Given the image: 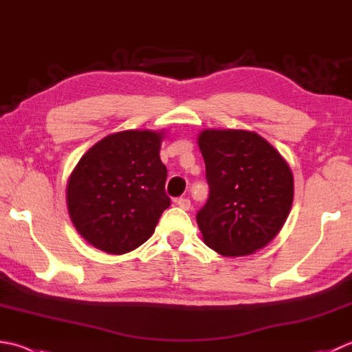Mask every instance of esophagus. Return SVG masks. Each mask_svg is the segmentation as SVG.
<instances>
[{
	"instance_id": "obj_1",
	"label": "esophagus",
	"mask_w": 352,
	"mask_h": 352,
	"mask_svg": "<svg viewBox=\"0 0 352 352\" xmlns=\"http://www.w3.org/2000/svg\"><path fill=\"white\" fill-rule=\"evenodd\" d=\"M177 206L183 210H189L190 209V199L189 198H177Z\"/></svg>"
}]
</instances>
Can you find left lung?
Returning <instances> with one entry per match:
<instances>
[{"label":"left lung","instance_id":"obj_1","mask_svg":"<svg viewBox=\"0 0 352 352\" xmlns=\"http://www.w3.org/2000/svg\"><path fill=\"white\" fill-rule=\"evenodd\" d=\"M209 199L198 212L203 241L223 256L252 254L272 243L290 215L294 178L279 151L245 129H203Z\"/></svg>","mask_w":352,"mask_h":352}]
</instances>
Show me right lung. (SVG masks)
Instances as JSON below:
<instances>
[{
    "mask_svg": "<svg viewBox=\"0 0 352 352\" xmlns=\"http://www.w3.org/2000/svg\"><path fill=\"white\" fill-rule=\"evenodd\" d=\"M166 131L109 134L80 157L67 182V209L88 244L109 254L135 250L153 235L170 199L160 160Z\"/></svg>",
    "mask_w": 352,
    "mask_h": 352,
    "instance_id": "obj_1",
    "label": "right lung"
}]
</instances>
